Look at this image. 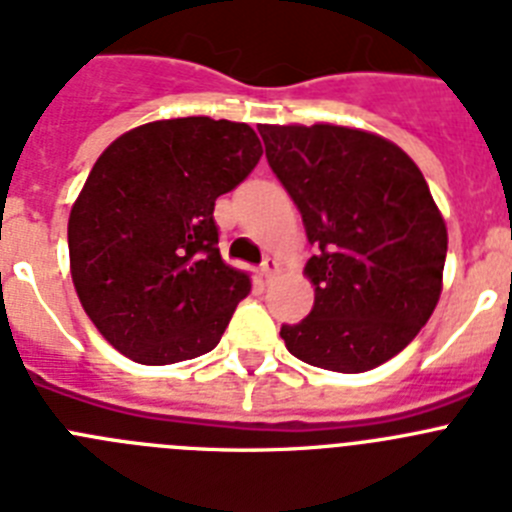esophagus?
Listing matches in <instances>:
<instances>
[{"instance_id": "34e87169", "label": "esophagus", "mask_w": 512, "mask_h": 512, "mask_svg": "<svg viewBox=\"0 0 512 512\" xmlns=\"http://www.w3.org/2000/svg\"><path fill=\"white\" fill-rule=\"evenodd\" d=\"M261 274H264L266 282H271L279 274V261L274 256H266L264 264H261Z\"/></svg>"}]
</instances>
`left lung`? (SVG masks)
<instances>
[{
  "mask_svg": "<svg viewBox=\"0 0 512 512\" xmlns=\"http://www.w3.org/2000/svg\"><path fill=\"white\" fill-rule=\"evenodd\" d=\"M271 171L295 200L315 305L282 325L292 356L361 374L390 361L433 315L446 223L413 158L392 140L330 122L261 125Z\"/></svg>",
  "mask_w": 512,
  "mask_h": 512,
  "instance_id": "obj_1",
  "label": "left lung"
}]
</instances>
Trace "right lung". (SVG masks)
I'll return each mask as SVG.
<instances>
[{
  "label": "right lung",
  "instance_id": "1",
  "mask_svg": "<svg viewBox=\"0 0 512 512\" xmlns=\"http://www.w3.org/2000/svg\"><path fill=\"white\" fill-rule=\"evenodd\" d=\"M246 122L153 120L122 133L69 215L71 279L104 341L148 366L220 343L251 279L217 248L215 200L259 164Z\"/></svg>",
  "mask_w": 512,
  "mask_h": 512
}]
</instances>
